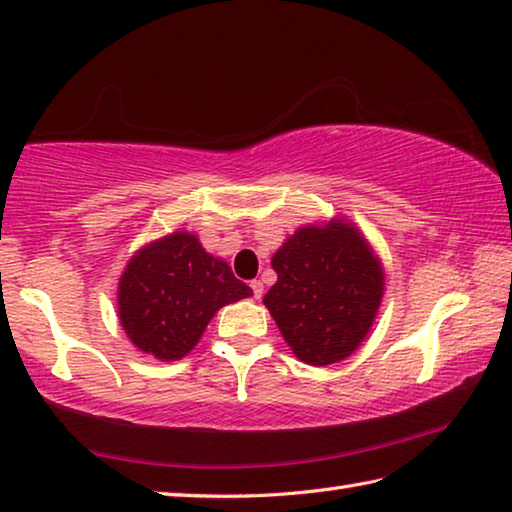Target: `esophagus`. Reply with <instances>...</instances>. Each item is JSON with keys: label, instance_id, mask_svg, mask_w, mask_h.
<instances>
[{"label": "esophagus", "instance_id": "1", "mask_svg": "<svg viewBox=\"0 0 512 512\" xmlns=\"http://www.w3.org/2000/svg\"><path fill=\"white\" fill-rule=\"evenodd\" d=\"M249 286H251V290H254V297H256V300H261V297H263V281L254 279V281L249 283Z\"/></svg>", "mask_w": 512, "mask_h": 512}]
</instances>
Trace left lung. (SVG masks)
<instances>
[{"instance_id":"left-lung-1","label":"left lung","mask_w":512,"mask_h":512,"mask_svg":"<svg viewBox=\"0 0 512 512\" xmlns=\"http://www.w3.org/2000/svg\"><path fill=\"white\" fill-rule=\"evenodd\" d=\"M277 283L263 302L302 361L327 366L357 350L373 325L384 277L350 224L304 226L274 254Z\"/></svg>"}]
</instances>
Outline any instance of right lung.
Wrapping results in <instances>:
<instances>
[{
  "instance_id": "add662e5",
  "label": "right lung",
  "mask_w": 512,
  "mask_h": 512,
  "mask_svg": "<svg viewBox=\"0 0 512 512\" xmlns=\"http://www.w3.org/2000/svg\"><path fill=\"white\" fill-rule=\"evenodd\" d=\"M231 267L190 233L157 240L132 258L119 283V316L139 350L162 361L190 352L224 304L249 297Z\"/></svg>"
}]
</instances>
